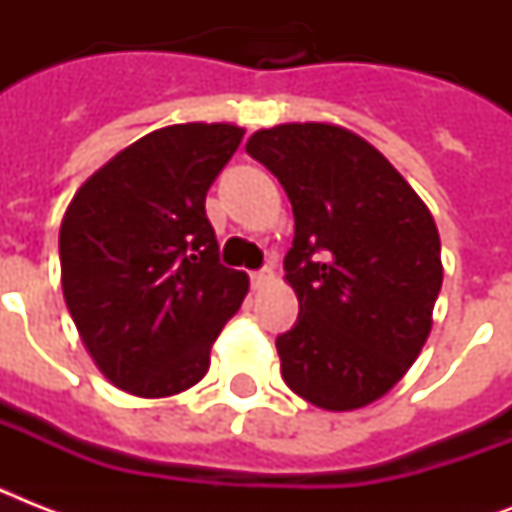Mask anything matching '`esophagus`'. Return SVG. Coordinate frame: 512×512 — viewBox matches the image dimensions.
<instances>
[{
  "mask_svg": "<svg viewBox=\"0 0 512 512\" xmlns=\"http://www.w3.org/2000/svg\"><path fill=\"white\" fill-rule=\"evenodd\" d=\"M249 279H252V287L263 289V287H268V284H271V281H273V271H271V268H263V271L252 273Z\"/></svg>",
  "mask_w": 512,
  "mask_h": 512,
  "instance_id": "obj_1",
  "label": "esophagus"
}]
</instances>
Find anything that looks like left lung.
<instances>
[{"label":"left lung","instance_id":"1","mask_svg":"<svg viewBox=\"0 0 512 512\" xmlns=\"http://www.w3.org/2000/svg\"><path fill=\"white\" fill-rule=\"evenodd\" d=\"M247 154L284 185L295 241L284 281L300 316L276 340L281 377L327 412L396 385L433 327L444 265L436 220L385 156L329 122L257 130Z\"/></svg>","mask_w":512,"mask_h":512}]
</instances>
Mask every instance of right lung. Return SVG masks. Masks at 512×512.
I'll list each match as a JSON object with an SVG mask.
<instances>
[{
  "instance_id": "add662e5",
  "label": "right lung",
  "mask_w": 512,
  "mask_h": 512,
  "mask_svg": "<svg viewBox=\"0 0 512 512\" xmlns=\"http://www.w3.org/2000/svg\"><path fill=\"white\" fill-rule=\"evenodd\" d=\"M244 138L228 122L172 124L84 180L60 223V284L103 377L140 398L183 393L247 297L249 276L220 265L204 212Z\"/></svg>"
}]
</instances>
